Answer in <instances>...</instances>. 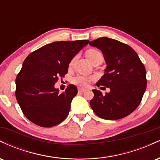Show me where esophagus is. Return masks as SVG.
<instances>
[{"instance_id": "1", "label": "esophagus", "mask_w": 160, "mask_h": 160, "mask_svg": "<svg viewBox=\"0 0 160 160\" xmlns=\"http://www.w3.org/2000/svg\"><path fill=\"white\" fill-rule=\"evenodd\" d=\"M85 91H86V89H82V88H79L78 89V92H84Z\"/></svg>"}]
</instances>
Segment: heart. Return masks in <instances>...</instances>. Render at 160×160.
Masks as SVG:
<instances>
[{
	"mask_svg": "<svg viewBox=\"0 0 160 160\" xmlns=\"http://www.w3.org/2000/svg\"><path fill=\"white\" fill-rule=\"evenodd\" d=\"M99 55H102L99 51L96 50V49H89L86 52V57H87L88 59L90 61V60L94 58L95 57L99 56ZM72 64V62L71 63V65ZM94 80V77L92 76H86V75H78V76L74 77L72 78V82L76 85L82 86V87H86L89 85L90 82Z\"/></svg>",
	"mask_w": 160,
	"mask_h": 160,
	"instance_id": "1",
	"label": "heart"
}]
</instances>
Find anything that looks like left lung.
Wrapping results in <instances>:
<instances>
[{"mask_svg": "<svg viewBox=\"0 0 160 160\" xmlns=\"http://www.w3.org/2000/svg\"><path fill=\"white\" fill-rule=\"evenodd\" d=\"M104 55L107 67L96 85L110 88L105 95L92 89L90 106L97 116L104 120H119L132 113L141 103L146 90V70L131 47L111 38L89 42Z\"/></svg>", "mask_w": 160, "mask_h": 160, "instance_id": "8db88e82", "label": "left lung"}]
</instances>
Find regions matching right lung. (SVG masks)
I'll list each match as a JSON object with an SVG mask.
<instances>
[{
  "instance_id": "obj_1",
  "label": "right lung",
  "mask_w": 160,
  "mask_h": 160,
  "mask_svg": "<svg viewBox=\"0 0 160 160\" xmlns=\"http://www.w3.org/2000/svg\"><path fill=\"white\" fill-rule=\"evenodd\" d=\"M89 42H52L25 58L16 79V97L24 115L33 123L52 127L68 117L78 89L70 84L65 92L58 93L55 83L67 74L70 62Z\"/></svg>"
}]
</instances>
